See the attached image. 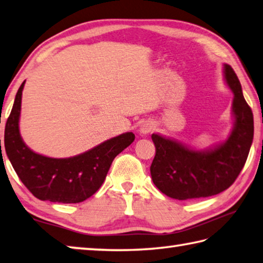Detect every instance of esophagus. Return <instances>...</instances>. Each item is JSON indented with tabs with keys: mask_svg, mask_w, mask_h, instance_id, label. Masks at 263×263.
Listing matches in <instances>:
<instances>
[{
	"mask_svg": "<svg viewBox=\"0 0 263 263\" xmlns=\"http://www.w3.org/2000/svg\"><path fill=\"white\" fill-rule=\"evenodd\" d=\"M153 130H154V124L151 122H145L140 127V132L142 135H147V133H149Z\"/></svg>",
	"mask_w": 263,
	"mask_h": 263,
	"instance_id": "obj_1",
	"label": "esophagus"
}]
</instances>
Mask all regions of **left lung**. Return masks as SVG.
Returning a JSON list of instances; mask_svg holds the SVG:
<instances>
[{"instance_id": "1", "label": "left lung", "mask_w": 263, "mask_h": 263, "mask_svg": "<svg viewBox=\"0 0 263 263\" xmlns=\"http://www.w3.org/2000/svg\"><path fill=\"white\" fill-rule=\"evenodd\" d=\"M224 74L232 89L235 127L229 139L208 152L192 151L178 142L152 135L155 156L151 165L153 183L162 193L178 200L207 198L235 183L246 163L254 135L253 112L244 99L239 79L229 64Z\"/></svg>"}]
</instances>
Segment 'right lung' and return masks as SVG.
I'll list each match as a JSON object with an SVG mask.
<instances>
[{"instance_id": "obj_1", "label": "right lung", "mask_w": 263, "mask_h": 263, "mask_svg": "<svg viewBox=\"0 0 263 263\" xmlns=\"http://www.w3.org/2000/svg\"><path fill=\"white\" fill-rule=\"evenodd\" d=\"M24 84L16 94L4 130V147L19 179L39 200L78 203L101 187L112 161L135 140L132 132L123 133L93 149L69 159H51L32 152L19 135ZM2 152V151H1Z\"/></svg>"}]
</instances>
